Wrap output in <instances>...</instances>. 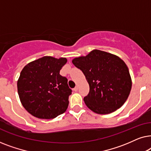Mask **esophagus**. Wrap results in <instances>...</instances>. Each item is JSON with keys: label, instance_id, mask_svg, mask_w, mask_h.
Segmentation results:
<instances>
[{"label": "esophagus", "instance_id": "obj_1", "mask_svg": "<svg viewBox=\"0 0 151 151\" xmlns=\"http://www.w3.org/2000/svg\"><path fill=\"white\" fill-rule=\"evenodd\" d=\"M78 86H76V87L73 88V91H78Z\"/></svg>", "mask_w": 151, "mask_h": 151}]
</instances>
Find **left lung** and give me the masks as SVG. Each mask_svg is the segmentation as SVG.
Returning <instances> with one entry per match:
<instances>
[{"instance_id":"8db88e82","label":"left lung","mask_w":151,"mask_h":151,"mask_svg":"<svg viewBox=\"0 0 151 151\" xmlns=\"http://www.w3.org/2000/svg\"><path fill=\"white\" fill-rule=\"evenodd\" d=\"M83 72L89 84L84 98L85 104L98 114H109L120 108L127 101L132 82L129 69L117 55L95 49L86 56L72 60Z\"/></svg>"}]
</instances>
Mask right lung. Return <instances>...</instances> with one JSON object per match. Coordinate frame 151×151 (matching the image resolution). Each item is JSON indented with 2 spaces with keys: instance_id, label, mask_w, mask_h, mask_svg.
<instances>
[{
  "instance_id": "add662e5",
  "label": "right lung",
  "mask_w": 151,
  "mask_h": 151,
  "mask_svg": "<svg viewBox=\"0 0 151 151\" xmlns=\"http://www.w3.org/2000/svg\"><path fill=\"white\" fill-rule=\"evenodd\" d=\"M65 58L44 56L27 64L20 72L18 93L22 106L40 119H53L65 113L72 90L60 74Z\"/></svg>"
}]
</instances>
